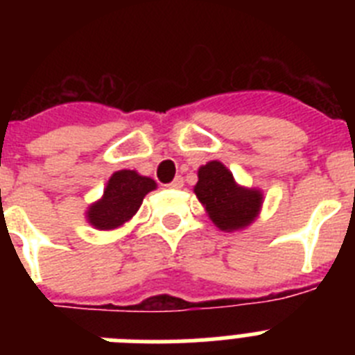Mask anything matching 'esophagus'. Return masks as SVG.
Segmentation results:
<instances>
[{
	"label": "esophagus",
	"instance_id": "1",
	"mask_svg": "<svg viewBox=\"0 0 355 355\" xmlns=\"http://www.w3.org/2000/svg\"><path fill=\"white\" fill-rule=\"evenodd\" d=\"M167 187L168 188H174V190H178V188L183 187V178H181V175H175L174 181H172V183H168Z\"/></svg>",
	"mask_w": 355,
	"mask_h": 355
}]
</instances>
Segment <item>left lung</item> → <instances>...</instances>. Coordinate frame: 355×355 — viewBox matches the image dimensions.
Returning <instances> with one entry per match:
<instances>
[{"label": "left lung", "mask_w": 355, "mask_h": 355, "mask_svg": "<svg viewBox=\"0 0 355 355\" xmlns=\"http://www.w3.org/2000/svg\"><path fill=\"white\" fill-rule=\"evenodd\" d=\"M193 192L222 231L249 225L258 215L263 199L258 190L238 187L233 174L220 162H209L199 168V181Z\"/></svg>", "instance_id": "left-lung-1"}]
</instances>
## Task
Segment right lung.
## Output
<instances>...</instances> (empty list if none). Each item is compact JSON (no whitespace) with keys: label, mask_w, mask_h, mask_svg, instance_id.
Listing matches in <instances>:
<instances>
[{"label":"right lung","mask_w":355,"mask_h":355,"mask_svg":"<svg viewBox=\"0 0 355 355\" xmlns=\"http://www.w3.org/2000/svg\"><path fill=\"white\" fill-rule=\"evenodd\" d=\"M150 178L135 171H119L110 178L105 196L89 209V222L97 229H115L139 211L146 193L155 190Z\"/></svg>","instance_id":"obj_1"}]
</instances>
